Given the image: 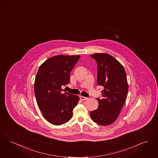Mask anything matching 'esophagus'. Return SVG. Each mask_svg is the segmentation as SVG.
Masks as SVG:
<instances>
[{
    "label": "esophagus",
    "mask_w": 158,
    "mask_h": 158,
    "mask_svg": "<svg viewBox=\"0 0 158 158\" xmlns=\"http://www.w3.org/2000/svg\"><path fill=\"white\" fill-rule=\"evenodd\" d=\"M80 98L81 100H83V101L86 100H87V99H88V98H87V97H85L83 96L80 97Z\"/></svg>",
    "instance_id": "1"
}]
</instances>
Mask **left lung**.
Returning a JSON list of instances; mask_svg holds the SVG:
<instances>
[{
    "mask_svg": "<svg viewBox=\"0 0 158 158\" xmlns=\"http://www.w3.org/2000/svg\"><path fill=\"white\" fill-rule=\"evenodd\" d=\"M97 64V85L103 86L102 98H97L98 107L90 112L91 118L102 126L113 123L118 117L128 92L123 66L106 53L91 55Z\"/></svg>",
    "mask_w": 158,
    "mask_h": 158,
    "instance_id": "obj_1",
    "label": "left lung"
}]
</instances>
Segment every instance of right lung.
<instances>
[{
    "mask_svg": "<svg viewBox=\"0 0 158 158\" xmlns=\"http://www.w3.org/2000/svg\"><path fill=\"white\" fill-rule=\"evenodd\" d=\"M80 58V55L54 56L44 62L38 71L35 95L43 116L50 123L61 125L73 116L79 97L62 87L70 82L71 72Z\"/></svg>",
    "mask_w": 158,
    "mask_h": 158,
    "instance_id": "add662e5",
    "label": "right lung"
}]
</instances>
